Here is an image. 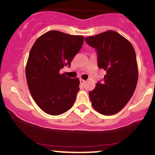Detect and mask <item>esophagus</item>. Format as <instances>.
I'll use <instances>...</instances> for the list:
<instances>
[{"label":"esophagus","instance_id":"obj_1","mask_svg":"<svg viewBox=\"0 0 155 155\" xmlns=\"http://www.w3.org/2000/svg\"><path fill=\"white\" fill-rule=\"evenodd\" d=\"M80 82H81V84H84L86 83V81H84V80H83V79H80Z\"/></svg>","mask_w":155,"mask_h":155}]
</instances>
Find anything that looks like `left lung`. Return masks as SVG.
I'll return each instance as SVG.
<instances>
[{"instance_id": "left-lung-1", "label": "left lung", "mask_w": 155, "mask_h": 155, "mask_svg": "<svg viewBox=\"0 0 155 155\" xmlns=\"http://www.w3.org/2000/svg\"><path fill=\"white\" fill-rule=\"evenodd\" d=\"M96 49L98 67L106 71L89 92L93 108L104 115L119 112L131 99L138 81L136 56L129 41L114 31L85 38Z\"/></svg>"}]
</instances>
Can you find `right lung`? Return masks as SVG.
I'll use <instances>...</instances> for the list:
<instances>
[{
	"label": "right lung",
	"instance_id": "obj_1",
	"mask_svg": "<svg viewBox=\"0 0 155 155\" xmlns=\"http://www.w3.org/2000/svg\"><path fill=\"white\" fill-rule=\"evenodd\" d=\"M82 35L50 31L36 40L25 68L28 87L37 105L51 115H59L72 107L79 91L78 78L59 71L71 66L84 44Z\"/></svg>",
	"mask_w": 155,
	"mask_h": 155
}]
</instances>
